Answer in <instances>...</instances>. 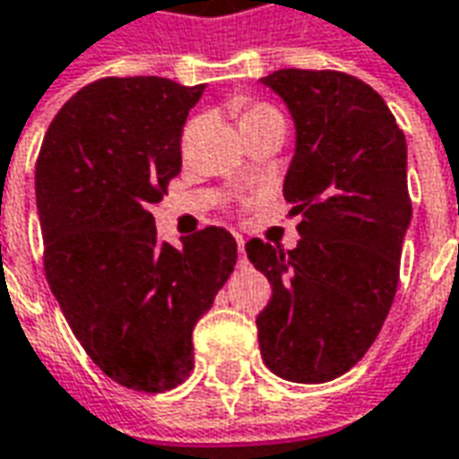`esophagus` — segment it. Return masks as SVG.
<instances>
[{
    "mask_svg": "<svg viewBox=\"0 0 459 459\" xmlns=\"http://www.w3.org/2000/svg\"><path fill=\"white\" fill-rule=\"evenodd\" d=\"M238 263L240 268H246L248 265V258H246V240L238 238Z\"/></svg>",
    "mask_w": 459,
    "mask_h": 459,
    "instance_id": "obj_1",
    "label": "esophagus"
}]
</instances>
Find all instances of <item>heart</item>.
I'll list each match as a JSON object with an SVG mask.
<instances>
[{"label": "heart", "instance_id": "b5f03b06", "mask_svg": "<svg viewBox=\"0 0 459 459\" xmlns=\"http://www.w3.org/2000/svg\"><path fill=\"white\" fill-rule=\"evenodd\" d=\"M268 117H280L282 120V115L268 103H255L248 105L243 113H240V122H253V120H268Z\"/></svg>", "mask_w": 459, "mask_h": 459}]
</instances>
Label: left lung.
<instances>
[{
	"label": "left lung",
	"instance_id": "1",
	"mask_svg": "<svg viewBox=\"0 0 459 459\" xmlns=\"http://www.w3.org/2000/svg\"><path fill=\"white\" fill-rule=\"evenodd\" d=\"M263 83L298 127L282 194L299 216V243H246L273 288L255 319L260 354L285 381L325 384L361 361L394 305L411 223L405 134L354 75L282 68Z\"/></svg>",
	"mask_w": 459,
	"mask_h": 459
}]
</instances>
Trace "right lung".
<instances>
[{
    "mask_svg": "<svg viewBox=\"0 0 459 459\" xmlns=\"http://www.w3.org/2000/svg\"><path fill=\"white\" fill-rule=\"evenodd\" d=\"M204 88L100 78L56 113L36 160L51 292L93 364L142 394L189 378L194 325L238 258L221 226L181 248L160 243L150 213L181 171V132Z\"/></svg>",
    "mask_w": 459,
    "mask_h": 459,
    "instance_id": "1",
    "label": "right lung"
}]
</instances>
